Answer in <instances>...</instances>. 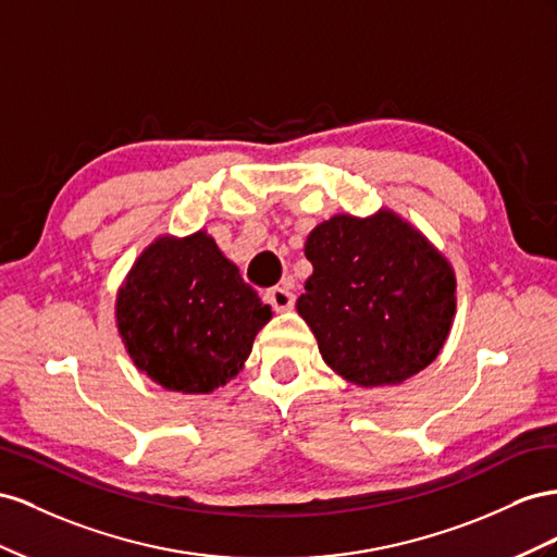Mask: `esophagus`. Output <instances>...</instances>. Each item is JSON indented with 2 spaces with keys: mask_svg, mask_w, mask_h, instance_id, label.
Listing matches in <instances>:
<instances>
[{
  "mask_svg": "<svg viewBox=\"0 0 557 557\" xmlns=\"http://www.w3.org/2000/svg\"><path fill=\"white\" fill-rule=\"evenodd\" d=\"M265 300L270 306H273L275 312H287V310L294 308L296 296L287 287H273V289L265 292Z\"/></svg>",
  "mask_w": 557,
  "mask_h": 557,
  "instance_id": "1",
  "label": "esophagus"
}]
</instances>
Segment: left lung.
I'll list each match as a JSON object with an SVG mask.
<instances>
[{
	"mask_svg": "<svg viewBox=\"0 0 557 557\" xmlns=\"http://www.w3.org/2000/svg\"><path fill=\"white\" fill-rule=\"evenodd\" d=\"M306 259L296 310L333 373L399 385L438 357L457 312L455 268L401 214H333L310 231Z\"/></svg>",
	"mask_w": 557,
	"mask_h": 557,
	"instance_id": "1",
	"label": "left lung"
}]
</instances>
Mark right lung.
Instances as JSON below:
<instances>
[{"label": "right lung", "instance_id": "obj_1", "mask_svg": "<svg viewBox=\"0 0 557 557\" xmlns=\"http://www.w3.org/2000/svg\"><path fill=\"white\" fill-rule=\"evenodd\" d=\"M114 317L135 369L168 392L210 394L243 371L273 310L214 237L158 235L116 292Z\"/></svg>", "mask_w": 557, "mask_h": 557}]
</instances>
